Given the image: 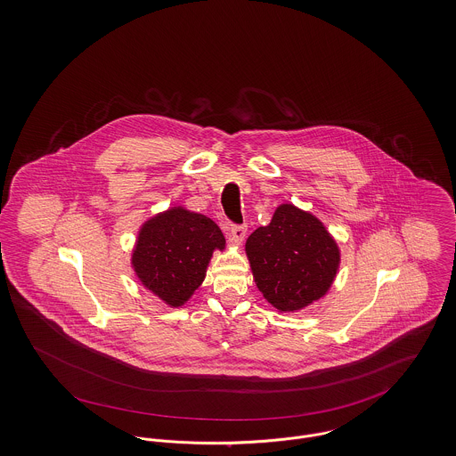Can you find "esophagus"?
<instances>
[{"mask_svg":"<svg viewBox=\"0 0 456 456\" xmlns=\"http://www.w3.org/2000/svg\"><path fill=\"white\" fill-rule=\"evenodd\" d=\"M245 236H247V227L245 225H231V231H229V240L236 245H241L245 241Z\"/></svg>","mask_w":456,"mask_h":456,"instance_id":"esophagus-1","label":"esophagus"}]
</instances>
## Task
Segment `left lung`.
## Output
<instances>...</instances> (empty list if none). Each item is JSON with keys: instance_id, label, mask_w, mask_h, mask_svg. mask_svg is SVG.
<instances>
[{"instance_id": "8db88e82", "label": "left lung", "mask_w": 456, "mask_h": 456, "mask_svg": "<svg viewBox=\"0 0 456 456\" xmlns=\"http://www.w3.org/2000/svg\"><path fill=\"white\" fill-rule=\"evenodd\" d=\"M245 250L256 289L281 313L323 297L341 260L325 225L294 204H280L271 222L253 231Z\"/></svg>"}]
</instances>
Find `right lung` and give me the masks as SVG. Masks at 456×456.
I'll return each mask as SVG.
<instances>
[{"instance_id":"right-lung-1","label":"right lung","mask_w":456,"mask_h":456,"mask_svg":"<svg viewBox=\"0 0 456 456\" xmlns=\"http://www.w3.org/2000/svg\"><path fill=\"white\" fill-rule=\"evenodd\" d=\"M224 248L225 238L211 218L173 206L142 225L131 264L143 287L180 307L203 283L213 252Z\"/></svg>"}]
</instances>
